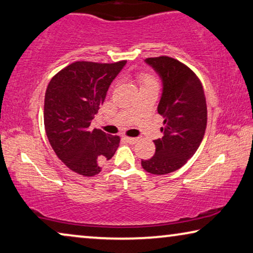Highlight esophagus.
<instances>
[{
  "instance_id": "obj_1",
  "label": "esophagus",
  "mask_w": 253,
  "mask_h": 253,
  "mask_svg": "<svg viewBox=\"0 0 253 253\" xmlns=\"http://www.w3.org/2000/svg\"><path fill=\"white\" fill-rule=\"evenodd\" d=\"M124 140H125L126 142H128V143L134 144V143H136V142L138 141V138H136V137H128V136H125V137H124Z\"/></svg>"
}]
</instances>
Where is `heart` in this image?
<instances>
[{
    "label": "heart",
    "instance_id": "1",
    "mask_svg": "<svg viewBox=\"0 0 253 253\" xmlns=\"http://www.w3.org/2000/svg\"><path fill=\"white\" fill-rule=\"evenodd\" d=\"M137 80L142 87H148V86H152V84H158V80L156 79V77L154 74L149 73V72H140L137 73Z\"/></svg>",
    "mask_w": 253,
    "mask_h": 253
}]
</instances>
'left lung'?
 I'll return each mask as SVG.
<instances>
[{
    "instance_id": "left-lung-1",
    "label": "left lung",
    "mask_w": 253,
    "mask_h": 253,
    "mask_svg": "<svg viewBox=\"0 0 253 253\" xmlns=\"http://www.w3.org/2000/svg\"><path fill=\"white\" fill-rule=\"evenodd\" d=\"M145 62L163 80L158 113L164 119V136L154 141V157L141 164L147 172L163 175L179 169L196 152L205 134L208 106L201 80L187 65L169 56L150 57Z\"/></svg>"
}]
</instances>
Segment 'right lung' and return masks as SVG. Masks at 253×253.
<instances>
[{
    "label": "right lung",
    "mask_w": 253,
    "mask_h": 253,
    "mask_svg": "<svg viewBox=\"0 0 253 253\" xmlns=\"http://www.w3.org/2000/svg\"><path fill=\"white\" fill-rule=\"evenodd\" d=\"M125 64L78 60L55 74L45 90L43 118L49 143L57 157L80 175L98 174L119 147L118 135L91 129L90 124Z\"/></svg>",
    "instance_id": "right-lung-1"
}]
</instances>
